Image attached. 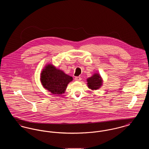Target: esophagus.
Returning <instances> with one entry per match:
<instances>
[{
  "mask_svg": "<svg viewBox=\"0 0 149 149\" xmlns=\"http://www.w3.org/2000/svg\"><path fill=\"white\" fill-rule=\"evenodd\" d=\"M75 80L76 81H80L81 80V77H77L75 78Z\"/></svg>",
  "mask_w": 149,
  "mask_h": 149,
  "instance_id": "esophagus-1",
  "label": "esophagus"
}]
</instances>
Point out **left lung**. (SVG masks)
Wrapping results in <instances>:
<instances>
[{
  "mask_svg": "<svg viewBox=\"0 0 149 149\" xmlns=\"http://www.w3.org/2000/svg\"><path fill=\"white\" fill-rule=\"evenodd\" d=\"M88 87L93 90H97L100 88L102 85V80L100 76L98 74H95L92 77L87 79Z\"/></svg>",
  "mask_w": 149,
  "mask_h": 149,
  "instance_id": "8db88e82",
  "label": "left lung"
}]
</instances>
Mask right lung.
I'll return each instance as SVG.
<instances>
[{
    "mask_svg": "<svg viewBox=\"0 0 149 149\" xmlns=\"http://www.w3.org/2000/svg\"><path fill=\"white\" fill-rule=\"evenodd\" d=\"M72 78L56 69L52 65H48L42 71L41 81L43 86L53 94H59L65 92L68 84Z\"/></svg>",
    "mask_w": 149,
    "mask_h": 149,
    "instance_id": "right-lung-1",
    "label": "right lung"
}]
</instances>
